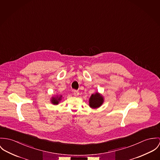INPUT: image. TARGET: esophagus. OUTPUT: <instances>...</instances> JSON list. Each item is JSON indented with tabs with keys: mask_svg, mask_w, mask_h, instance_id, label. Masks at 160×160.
Masks as SVG:
<instances>
[{
	"mask_svg": "<svg viewBox=\"0 0 160 160\" xmlns=\"http://www.w3.org/2000/svg\"><path fill=\"white\" fill-rule=\"evenodd\" d=\"M73 94H74L75 96H78V94H79V92L77 90H74L73 91Z\"/></svg>",
	"mask_w": 160,
	"mask_h": 160,
	"instance_id": "obj_1",
	"label": "esophagus"
}]
</instances>
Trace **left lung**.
Returning <instances> with one entry per match:
<instances>
[{"mask_svg":"<svg viewBox=\"0 0 160 160\" xmlns=\"http://www.w3.org/2000/svg\"><path fill=\"white\" fill-rule=\"evenodd\" d=\"M104 99L101 94L98 92H96L92 94L89 99V106L94 109L98 108L101 106L104 103Z\"/></svg>","mask_w":160,"mask_h":160,"instance_id":"left-lung-1","label":"left lung"}]
</instances>
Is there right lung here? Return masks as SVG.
<instances>
[{"mask_svg":"<svg viewBox=\"0 0 160 160\" xmlns=\"http://www.w3.org/2000/svg\"><path fill=\"white\" fill-rule=\"evenodd\" d=\"M62 97V95H59V96L56 95L52 97V99H50L52 104H53L54 105H58L59 104V102L61 101Z\"/></svg>","mask_w":160,"mask_h":160,"instance_id":"obj_1","label":"right lung"}]
</instances>
